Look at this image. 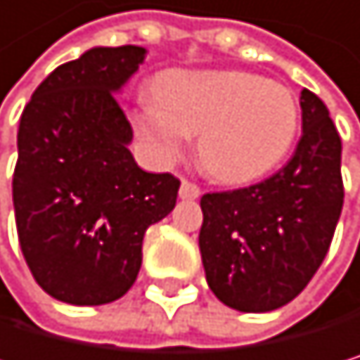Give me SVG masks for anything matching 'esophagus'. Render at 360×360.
<instances>
[{
	"label": "esophagus",
	"instance_id": "obj_1",
	"mask_svg": "<svg viewBox=\"0 0 360 360\" xmlns=\"http://www.w3.org/2000/svg\"><path fill=\"white\" fill-rule=\"evenodd\" d=\"M179 196L186 198V200H194L200 196V188L192 181H188V179H184L181 181V188H179Z\"/></svg>",
	"mask_w": 360,
	"mask_h": 360
}]
</instances>
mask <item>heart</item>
I'll use <instances>...</instances> for the list:
<instances>
[{
  "label": "heart",
  "instance_id": "heart-1",
  "mask_svg": "<svg viewBox=\"0 0 360 360\" xmlns=\"http://www.w3.org/2000/svg\"><path fill=\"white\" fill-rule=\"evenodd\" d=\"M159 103H142L136 129L150 155L172 164L198 136L200 166L216 181L250 184L274 170L292 148L300 110L292 90L242 71L168 73Z\"/></svg>",
  "mask_w": 360,
  "mask_h": 360
}]
</instances>
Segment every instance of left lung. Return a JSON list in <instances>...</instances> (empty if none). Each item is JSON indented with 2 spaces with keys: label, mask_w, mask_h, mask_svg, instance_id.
I'll return each mask as SVG.
<instances>
[{
  "label": "left lung",
  "mask_w": 360,
  "mask_h": 360,
  "mask_svg": "<svg viewBox=\"0 0 360 360\" xmlns=\"http://www.w3.org/2000/svg\"><path fill=\"white\" fill-rule=\"evenodd\" d=\"M300 108V142L278 172L200 198L207 285L244 313L292 302L322 266L341 216V138L317 94L304 88Z\"/></svg>",
  "instance_id": "8db88e82"
}]
</instances>
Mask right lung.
<instances>
[{
  "mask_svg": "<svg viewBox=\"0 0 360 360\" xmlns=\"http://www.w3.org/2000/svg\"><path fill=\"white\" fill-rule=\"evenodd\" d=\"M146 49L92 47L40 84L19 122L12 202L36 283L60 302L96 307L129 292L142 240L176 202L179 179L142 170L118 92Z\"/></svg>",
  "mask_w": 360,
  "mask_h": 360,
  "instance_id": "add662e5",
  "label": "right lung"
}]
</instances>
